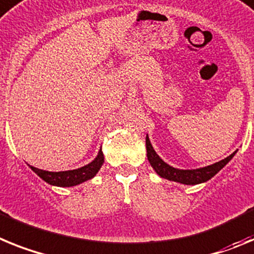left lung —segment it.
<instances>
[{"label": "left lung", "instance_id": "obj_1", "mask_svg": "<svg viewBox=\"0 0 254 254\" xmlns=\"http://www.w3.org/2000/svg\"><path fill=\"white\" fill-rule=\"evenodd\" d=\"M145 147H147V157H148L149 164L153 167L154 171L164 179L167 180H173V182L182 183V184H199V183H203L209 180L211 178L219 173L220 170L228 164L229 161L233 158V156L235 154L231 153L229 157L224 158V160L219 161L213 165H209L207 167H202V169L197 170H179V169H174L170 165H167L166 162L161 160L160 156H158L156 152H154L153 147H152L151 142H149L148 136L145 138Z\"/></svg>", "mask_w": 254, "mask_h": 254}]
</instances>
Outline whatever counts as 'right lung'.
Masks as SVG:
<instances>
[{
	"label": "right lung",
	"instance_id": "1",
	"mask_svg": "<svg viewBox=\"0 0 254 254\" xmlns=\"http://www.w3.org/2000/svg\"><path fill=\"white\" fill-rule=\"evenodd\" d=\"M103 164V153L102 151L98 152V156L92 161L87 166H83L76 170H69V171H59V173H51V171H45V170L32 167L39 178L45 180L46 183L51 185H57V187H72L78 185L83 182L92 179L98 170L101 169Z\"/></svg>",
	"mask_w": 254,
	"mask_h": 254
}]
</instances>
